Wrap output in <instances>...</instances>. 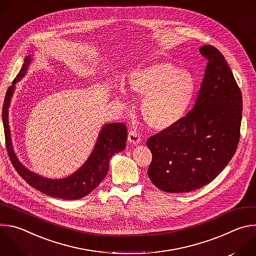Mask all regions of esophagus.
<instances>
[{
	"label": "esophagus",
	"mask_w": 256,
	"mask_h": 256,
	"mask_svg": "<svg viewBox=\"0 0 256 256\" xmlns=\"http://www.w3.org/2000/svg\"><path fill=\"white\" fill-rule=\"evenodd\" d=\"M128 140L130 144H140V134L136 132V130H130L128 132Z\"/></svg>",
	"instance_id": "obj_1"
}]
</instances>
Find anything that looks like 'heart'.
I'll use <instances>...</instances> for the list:
<instances>
[{
  "label": "heart",
  "mask_w": 256,
  "mask_h": 256,
  "mask_svg": "<svg viewBox=\"0 0 256 256\" xmlns=\"http://www.w3.org/2000/svg\"><path fill=\"white\" fill-rule=\"evenodd\" d=\"M130 91L140 98L142 118L151 130L165 132L186 116L196 91L192 72L158 60L134 68L128 77ZM118 96L126 100L122 88Z\"/></svg>",
  "instance_id": "b5f03b06"
}]
</instances>
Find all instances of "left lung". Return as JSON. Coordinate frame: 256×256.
<instances>
[{"mask_svg": "<svg viewBox=\"0 0 256 256\" xmlns=\"http://www.w3.org/2000/svg\"><path fill=\"white\" fill-rule=\"evenodd\" d=\"M192 110L178 124L147 140L148 176L159 190L181 194L208 184L234 156L240 138L242 95L224 56L212 46Z\"/></svg>", "mask_w": 256, "mask_h": 256, "instance_id": "left-lung-1", "label": "left lung"}]
</instances>
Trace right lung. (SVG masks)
I'll use <instances>...</instances> for the list:
<instances>
[{
	"mask_svg": "<svg viewBox=\"0 0 256 256\" xmlns=\"http://www.w3.org/2000/svg\"><path fill=\"white\" fill-rule=\"evenodd\" d=\"M31 62L32 56H27L19 74L13 81L12 86L8 89L4 101L2 118L10 160L18 174L35 190L52 198L62 200H72L82 198L94 190L104 179L108 172L110 158L116 153H120L124 150L128 138L126 126L122 122L105 124L98 134L94 149L87 161L77 171L68 177L52 179L30 171L19 161L13 149L11 130L9 126V107L11 98L15 91L16 83L26 75Z\"/></svg>",
	"mask_w": 256,
	"mask_h": 256,
	"instance_id": "1",
	"label": "right lung"
}]
</instances>
